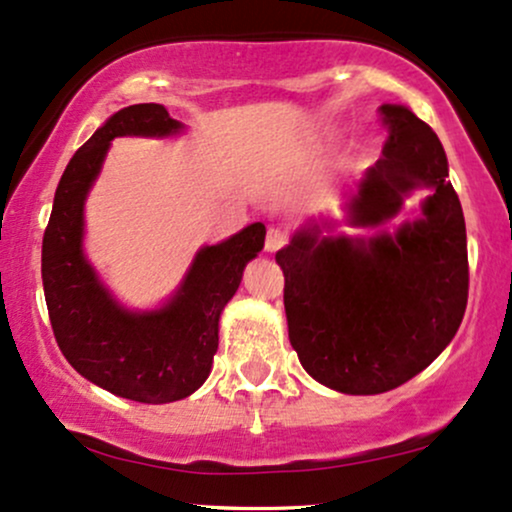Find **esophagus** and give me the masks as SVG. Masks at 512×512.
I'll return each mask as SVG.
<instances>
[{
  "mask_svg": "<svg viewBox=\"0 0 512 512\" xmlns=\"http://www.w3.org/2000/svg\"><path fill=\"white\" fill-rule=\"evenodd\" d=\"M286 245V233L279 231V228H269L267 238H264V250L276 252Z\"/></svg>",
  "mask_w": 512,
  "mask_h": 512,
  "instance_id": "34e87169",
  "label": "esophagus"
}]
</instances>
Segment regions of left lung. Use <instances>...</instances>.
<instances>
[{
    "label": "left lung",
    "mask_w": 512,
    "mask_h": 512,
    "mask_svg": "<svg viewBox=\"0 0 512 512\" xmlns=\"http://www.w3.org/2000/svg\"><path fill=\"white\" fill-rule=\"evenodd\" d=\"M383 158L366 170L349 221L378 226L416 187H431L421 219L366 240L298 231L284 269L289 339L317 383L344 395L395 390L436 361L460 327L469 293L462 204L438 134L404 105H380Z\"/></svg>",
    "instance_id": "1"
}]
</instances>
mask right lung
I'll return each mask as SVG.
<instances>
[{
    "instance_id": "add662e5",
    "label": "right lung",
    "mask_w": 512,
    "mask_h": 512,
    "mask_svg": "<svg viewBox=\"0 0 512 512\" xmlns=\"http://www.w3.org/2000/svg\"><path fill=\"white\" fill-rule=\"evenodd\" d=\"M182 125L158 103H139L96 129L64 168L43 236V289L57 346L76 373L117 397L166 404L202 387L219 349V317L243 269L264 245V223L197 252L163 308L129 313L113 301L81 250L84 202L115 137H170Z\"/></svg>"
}]
</instances>
